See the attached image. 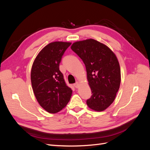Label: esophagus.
Masks as SVG:
<instances>
[{"label": "esophagus", "instance_id": "34e87169", "mask_svg": "<svg viewBox=\"0 0 150 150\" xmlns=\"http://www.w3.org/2000/svg\"><path fill=\"white\" fill-rule=\"evenodd\" d=\"M74 86L76 88H78L79 87V84L78 82H76V83L74 84Z\"/></svg>", "mask_w": 150, "mask_h": 150}]
</instances>
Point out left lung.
I'll list each match as a JSON object with an SVG mask.
<instances>
[{"label":"left lung","mask_w":150,"mask_h":150,"mask_svg":"<svg viewBox=\"0 0 150 150\" xmlns=\"http://www.w3.org/2000/svg\"><path fill=\"white\" fill-rule=\"evenodd\" d=\"M71 49L83 60L92 96L88 107L103 111L114 101L120 88L121 70L118 60L106 45L89 39L72 44Z\"/></svg>","instance_id":"left-lung-1"}]
</instances>
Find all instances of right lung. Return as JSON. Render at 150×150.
Instances as JSON below:
<instances>
[{"instance_id": "1", "label": "right lung", "mask_w": 150, "mask_h": 150, "mask_svg": "<svg viewBox=\"0 0 150 150\" xmlns=\"http://www.w3.org/2000/svg\"><path fill=\"white\" fill-rule=\"evenodd\" d=\"M71 42H53L39 52L31 69L33 89L40 106L49 113H56L69 101L72 89L66 85L59 64Z\"/></svg>"}]
</instances>
